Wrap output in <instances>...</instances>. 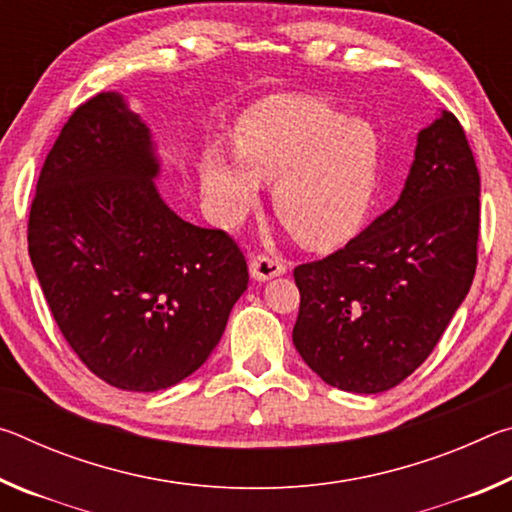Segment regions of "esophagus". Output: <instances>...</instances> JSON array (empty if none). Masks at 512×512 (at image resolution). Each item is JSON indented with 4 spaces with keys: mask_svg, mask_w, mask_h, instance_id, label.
I'll return each instance as SVG.
<instances>
[{
    "mask_svg": "<svg viewBox=\"0 0 512 512\" xmlns=\"http://www.w3.org/2000/svg\"><path fill=\"white\" fill-rule=\"evenodd\" d=\"M248 266H250V275H253V280H259V282L271 280V277H280L284 275V271H287V266L282 262H277V259H271L266 255H250Z\"/></svg>",
    "mask_w": 512,
    "mask_h": 512,
    "instance_id": "34e87169",
    "label": "esophagus"
}]
</instances>
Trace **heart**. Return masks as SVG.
<instances>
[{"mask_svg": "<svg viewBox=\"0 0 512 512\" xmlns=\"http://www.w3.org/2000/svg\"><path fill=\"white\" fill-rule=\"evenodd\" d=\"M235 155L205 153L201 185L212 219L232 228L273 185V210L302 246L339 248L357 235L375 201L381 144L368 121L309 97H271L235 126Z\"/></svg>", "mask_w": 512, "mask_h": 512, "instance_id": "heart-1", "label": "heart"}]
</instances>
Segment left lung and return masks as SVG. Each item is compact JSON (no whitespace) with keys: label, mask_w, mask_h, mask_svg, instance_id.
Segmentation results:
<instances>
[{"label":"left lung","mask_w":512,"mask_h":512,"mask_svg":"<svg viewBox=\"0 0 512 512\" xmlns=\"http://www.w3.org/2000/svg\"><path fill=\"white\" fill-rule=\"evenodd\" d=\"M479 194L463 128L440 110L418 133L391 210L334 255L293 271V345L325 384L381 393L429 357L472 287Z\"/></svg>","instance_id":"obj_1"}]
</instances>
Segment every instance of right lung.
Instances as JSON below:
<instances>
[{"label": "right lung", "mask_w": 512, "mask_h": 512, "mask_svg": "<svg viewBox=\"0 0 512 512\" xmlns=\"http://www.w3.org/2000/svg\"><path fill=\"white\" fill-rule=\"evenodd\" d=\"M160 173L149 124L103 92L60 131L29 216L31 264L60 332L121 391H164L201 368L248 289L235 241L180 219Z\"/></svg>", "instance_id": "1"}]
</instances>
